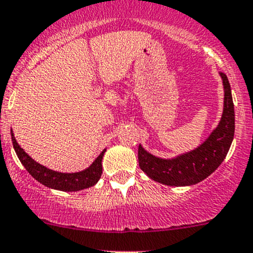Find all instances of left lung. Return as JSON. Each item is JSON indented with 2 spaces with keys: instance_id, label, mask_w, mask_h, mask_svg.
<instances>
[{
  "instance_id": "obj_1",
  "label": "left lung",
  "mask_w": 253,
  "mask_h": 253,
  "mask_svg": "<svg viewBox=\"0 0 253 253\" xmlns=\"http://www.w3.org/2000/svg\"><path fill=\"white\" fill-rule=\"evenodd\" d=\"M224 86L223 114L218 126L199 147L174 158H160L139 145L137 157L142 171L152 180L169 186H189L205 180L225 158L235 131V113L229 80L219 73Z\"/></svg>"
}]
</instances>
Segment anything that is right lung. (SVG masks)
<instances>
[{
  "instance_id": "add662e5",
  "label": "right lung",
  "mask_w": 253,
  "mask_h": 253,
  "mask_svg": "<svg viewBox=\"0 0 253 253\" xmlns=\"http://www.w3.org/2000/svg\"><path fill=\"white\" fill-rule=\"evenodd\" d=\"M10 135H12L13 147H14L15 153H17L22 165L25 167V169L29 171V174L34 179H36L39 183L45 185V186L54 190H61V191L72 192L93 186L100 180L101 174H102V158L106 150H103L98 155V157L93 161L92 165L84 170L77 171V173H61V171L52 170V169L46 168L45 166H41L40 163L35 162L18 145L13 131H10Z\"/></svg>"
}]
</instances>
